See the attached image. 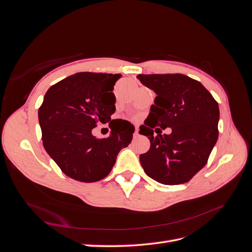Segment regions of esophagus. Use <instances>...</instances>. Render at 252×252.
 <instances>
[{
  "mask_svg": "<svg viewBox=\"0 0 252 252\" xmlns=\"http://www.w3.org/2000/svg\"><path fill=\"white\" fill-rule=\"evenodd\" d=\"M138 135H139V129L135 128L134 133H133V138H136V136H138Z\"/></svg>",
  "mask_w": 252,
  "mask_h": 252,
  "instance_id": "obj_1",
  "label": "esophagus"
}]
</instances>
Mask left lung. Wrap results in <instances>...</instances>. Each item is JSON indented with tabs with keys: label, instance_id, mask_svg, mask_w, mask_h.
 <instances>
[{
	"label": "left lung",
	"instance_id": "8db88e82",
	"mask_svg": "<svg viewBox=\"0 0 252 252\" xmlns=\"http://www.w3.org/2000/svg\"><path fill=\"white\" fill-rule=\"evenodd\" d=\"M136 78L156 94L149 116L140 127V133L150 141L149 150L140 156L143 169L165 185L186 183L206 165L218 141L219 104L199 81L184 74ZM168 126L172 133L161 135Z\"/></svg>",
	"mask_w": 252,
	"mask_h": 252
}]
</instances>
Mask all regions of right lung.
<instances>
[{
    "mask_svg": "<svg viewBox=\"0 0 252 252\" xmlns=\"http://www.w3.org/2000/svg\"><path fill=\"white\" fill-rule=\"evenodd\" d=\"M120 78L79 72L55 84L45 94L39 108L43 146L67 177L85 183L104 179L120 150L130 144L134 127L128 121L111 129L108 138L96 139L91 133L116 111L112 90Z\"/></svg>",
    "mask_w": 252,
    "mask_h": 252,
    "instance_id": "right-lung-1",
    "label": "right lung"
}]
</instances>
